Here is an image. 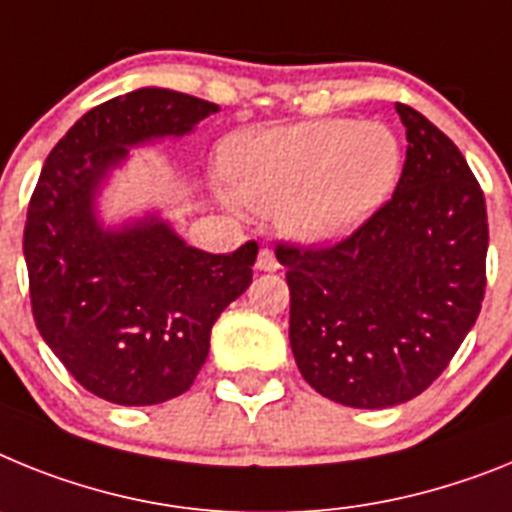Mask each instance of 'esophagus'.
<instances>
[{
  "mask_svg": "<svg viewBox=\"0 0 512 512\" xmlns=\"http://www.w3.org/2000/svg\"><path fill=\"white\" fill-rule=\"evenodd\" d=\"M255 268L262 270V273H275V270L281 268V262H278V257H275L270 250H260L257 252Z\"/></svg>",
  "mask_w": 512,
  "mask_h": 512,
  "instance_id": "1",
  "label": "esophagus"
}]
</instances>
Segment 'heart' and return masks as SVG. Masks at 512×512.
Masks as SVG:
<instances>
[{"instance_id": "1", "label": "heart", "mask_w": 512, "mask_h": 512, "mask_svg": "<svg viewBox=\"0 0 512 512\" xmlns=\"http://www.w3.org/2000/svg\"><path fill=\"white\" fill-rule=\"evenodd\" d=\"M224 170L221 201L231 211L275 213L291 242L319 247L353 234L389 201L402 146L384 123L319 118L239 133L224 146Z\"/></svg>"}]
</instances>
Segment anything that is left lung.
<instances>
[{
	"label": "left lung",
	"instance_id": "obj_1",
	"mask_svg": "<svg viewBox=\"0 0 512 512\" xmlns=\"http://www.w3.org/2000/svg\"><path fill=\"white\" fill-rule=\"evenodd\" d=\"M391 201L327 250L278 244L291 288V350L322 397L384 410L428 389L484 299L487 206L464 154L410 105Z\"/></svg>",
	"mask_w": 512,
	"mask_h": 512
}]
</instances>
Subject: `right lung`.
<instances>
[{"instance_id": "obj_1", "label": "right lung", "mask_w": 512, "mask_h": 512, "mask_svg": "<svg viewBox=\"0 0 512 512\" xmlns=\"http://www.w3.org/2000/svg\"><path fill=\"white\" fill-rule=\"evenodd\" d=\"M219 105L141 87L84 113L53 146L28 206L22 252L38 332L87 391L126 407L195 381L221 311L252 283L257 244L195 250L157 211L105 224L102 190L131 149L182 139Z\"/></svg>"}]
</instances>
